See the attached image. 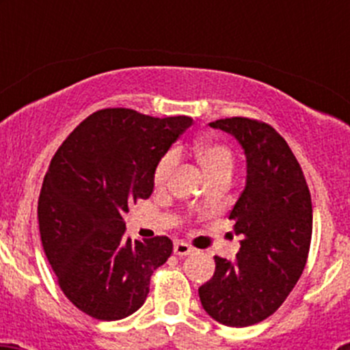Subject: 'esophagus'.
Segmentation results:
<instances>
[{"label": "esophagus", "mask_w": 350, "mask_h": 350, "mask_svg": "<svg viewBox=\"0 0 350 350\" xmlns=\"http://www.w3.org/2000/svg\"><path fill=\"white\" fill-rule=\"evenodd\" d=\"M191 252H193V247L188 245L186 242H181V241L174 242V254H176V256L183 257V256H188V254H191Z\"/></svg>", "instance_id": "esophagus-1"}]
</instances>
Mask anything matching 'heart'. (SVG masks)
<instances>
[{"label":"heart","instance_id":"1","mask_svg":"<svg viewBox=\"0 0 350 350\" xmlns=\"http://www.w3.org/2000/svg\"><path fill=\"white\" fill-rule=\"evenodd\" d=\"M195 155L203 167L204 174L208 179L215 178V176L221 174H232L234 169V155L230 149L220 142H213V140H201L195 146ZM176 165H178V152L176 150H169L161 157L157 162V167L154 172V181L157 186H165L172 178Z\"/></svg>","mask_w":350,"mask_h":350}]
</instances>
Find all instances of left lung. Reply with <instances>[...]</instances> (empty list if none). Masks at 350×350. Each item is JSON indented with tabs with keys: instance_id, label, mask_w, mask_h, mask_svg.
<instances>
[{
	"instance_id": "obj_1",
	"label": "left lung",
	"mask_w": 350,
	"mask_h": 350,
	"mask_svg": "<svg viewBox=\"0 0 350 350\" xmlns=\"http://www.w3.org/2000/svg\"><path fill=\"white\" fill-rule=\"evenodd\" d=\"M211 129L234 137L245 155V186L230 218L241 235L234 260L215 256V274L200 286L204 312L227 327L273 315L305 269L313 210L308 186L286 140L267 123L225 118Z\"/></svg>"
}]
</instances>
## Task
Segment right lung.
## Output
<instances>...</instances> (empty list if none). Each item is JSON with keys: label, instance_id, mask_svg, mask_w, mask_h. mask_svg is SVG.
Returning <instances> with one entry per match:
<instances>
[{"label": "right lung", "instance_id": "right-lung-1", "mask_svg": "<svg viewBox=\"0 0 350 350\" xmlns=\"http://www.w3.org/2000/svg\"><path fill=\"white\" fill-rule=\"evenodd\" d=\"M191 123L100 109L52 157L38 198L42 245L64 295L86 315L111 322L135 313L171 256V239L126 237L123 215L152 195L157 162Z\"/></svg>", "mask_w": 350, "mask_h": 350}]
</instances>
